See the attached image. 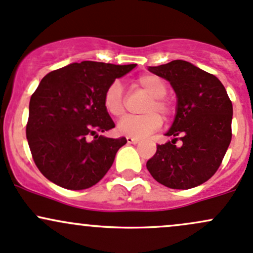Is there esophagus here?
<instances>
[{"label": "esophagus", "mask_w": 253, "mask_h": 253, "mask_svg": "<svg viewBox=\"0 0 253 253\" xmlns=\"http://www.w3.org/2000/svg\"><path fill=\"white\" fill-rule=\"evenodd\" d=\"M127 143L128 144H137V143H139V138H135V137H127Z\"/></svg>", "instance_id": "esophagus-1"}]
</instances>
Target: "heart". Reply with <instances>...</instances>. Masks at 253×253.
Wrapping results in <instances>:
<instances>
[{
  "instance_id": "obj_1",
  "label": "heart",
  "mask_w": 253,
  "mask_h": 253,
  "mask_svg": "<svg viewBox=\"0 0 253 253\" xmlns=\"http://www.w3.org/2000/svg\"><path fill=\"white\" fill-rule=\"evenodd\" d=\"M137 86L150 94V99L143 108L144 115L126 116L118 124V131L128 137H147L160 129L164 119H169L174 108L167 98V84L156 75H143L135 81ZM103 105L114 118H121L126 111L124 99V88L120 81L111 82L103 95ZM160 113L161 117L158 115Z\"/></svg>"
}]
</instances>
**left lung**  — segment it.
Masks as SVG:
<instances>
[{"label":"left lung","instance_id":"8db88e82","mask_svg":"<svg viewBox=\"0 0 253 253\" xmlns=\"http://www.w3.org/2000/svg\"><path fill=\"white\" fill-rule=\"evenodd\" d=\"M149 71L169 81L178 102L166 133L175 138L156 145L148 171L171 189L198 187L216 173L230 144L232 100L216 76L184 60L149 66ZM177 140L182 142L179 147Z\"/></svg>","mask_w":253,"mask_h":253}]
</instances>
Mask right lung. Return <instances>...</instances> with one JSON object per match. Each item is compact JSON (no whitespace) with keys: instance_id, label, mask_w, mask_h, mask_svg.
<instances>
[{"instance_id":"1","label":"right lung","mask_w":253,"mask_h":253,"mask_svg":"<svg viewBox=\"0 0 253 253\" xmlns=\"http://www.w3.org/2000/svg\"><path fill=\"white\" fill-rule=\"evenodd\" d=\"M133 68L135 64L73 63L41 80L31 95L26 138L47 179L65 189L82 190L104 177L127 140L97 134L115 127L103 95L111 82Z\"/></svg>"}]
</instances>
